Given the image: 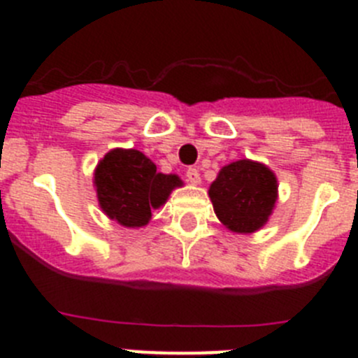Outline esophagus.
<instances>
[{
    "label": "esophagus",
    "mask_w": 358,
    "mask_h": 358,
    "mask_svg": "<svg viewBox=\"0 0 358 358\" xmlns=\"http://www.w3.org/2000/svg\"><path fill=\"white\" fill-rule=\"evenodd\" d=\"M186 179H188L192 185H199L201 182V173L197 169H188L186 170Z\"/></svg>",
    "instance_id": "esophagus-1"
}]
</instances>
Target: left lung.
I'll return each mask as SVG.
<instances>
[{
	"label": "left lung",
	"mask_w": 358,
	"mask_h": 358,
	"mask_svg": "<svg viewBox=\"0 0 358 358\" xmlns=\"http://www.w3.org/2000/svg\"><path fill=\"white\" fill-rule=\"evenodd\" d=\"M208 194L218 220L233 233L248 235L267 224L278 199V181L265 164L240 159L222 166Z\"/></svg>",
	"instance_id": "left-lung-1"
}]
</instances>
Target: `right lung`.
<instances>
[{"mask_svg": "<svg viewBox=\"0 0 358 358\" xmlns=\"http://www.w3.org/2000/svg\"><path fill=\"white\" fill-rule=\"evenodd\" d=\"M182 186L176 173L157 172L143 152L115 148L94 170V188L103 213L125 227L147 226L152 208L163 206L172 189Z\"/></svg>", "mask_w": 358, "mask_h": 358, "instance_id": "obj_1", "label": "right lung"}]
</instances>
